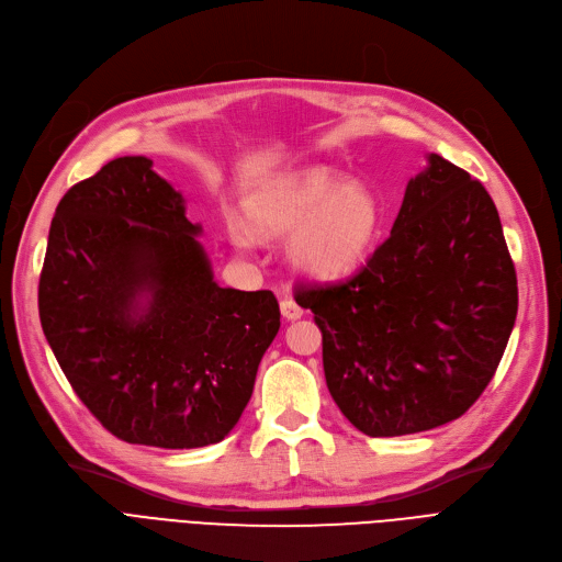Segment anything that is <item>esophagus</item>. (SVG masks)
<instances>
[{
	"instance_id": "34e87169",
	"label": "esophagus",
	"mask_w": 562,
	"mask_h": 562,
	"mask_svg": "<svg viewBox=\"0 0 562 562\" xmlns=\"http://www.w3.org/2000/svg\"><path fill=\"white\" fill-rule=\"evenodd\" d=\"M281 315L285 317V319H297V317H302L304 315V308L292 300V297H283L281 300Z\"/></svg>"
}]
</instances>
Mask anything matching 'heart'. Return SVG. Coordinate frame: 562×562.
<instances>
[{
	"instance_id": "1",
	"label": "heart",
	"mask_w": 562,
	"mask_h": 562,
	"mask_svg": "<svg viewBox=\"0 0 562 562\" xmlns=\"http://www.w3.org/2000/svg\"><path fill=\"white\" fill-rule=\"evenodd\" d=\"M249 226L267 237L295 231L290 256L300 270L317 279L355 272L375 249L386 210L366 184H347L327 169H302L265 182L245 203ZM233 243L249 237L233 228Z\"/></svg>"
}]
</instances>
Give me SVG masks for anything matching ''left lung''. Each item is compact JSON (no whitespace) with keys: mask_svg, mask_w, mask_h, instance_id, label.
<instances>
[{"mask_svg":"<svg viewBox=\"0 0 562 562\" xmlns=\"http://www.w3.org/2000/svg\"><path fill=\"white\" fill-rule=\"evenodd\" d=\"M331 397L368 437L460 418L492 382L517 317L498 210L441 155L407 182L389 239L338 283H302Z\"/></svg>","mask_w":562,"mask_h":562,"instance_id":"1","label":"left lung"}]
</instances>
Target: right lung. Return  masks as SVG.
Wrapping results in <instances>:
<instances>
[{"instance_id": "right-lung-1", "label": "right lung", "mask_w": 562, "mask_h": 562, "mask_svg": "<svg viewBox=\"0 0 562 562\" xmlns=\"http://www.w3.org/2000/svg\"><path fill=\"white\" fill-rule=\"evenodd\" d=\"M196 235L142 155L72 184L49 226L43 334L79 400L127 443L222 441L281 327L272 290L217 285Z\"/></svg>"}]
</instances>
